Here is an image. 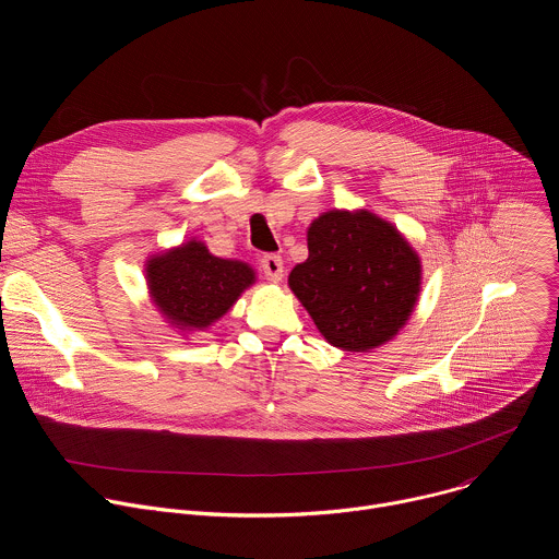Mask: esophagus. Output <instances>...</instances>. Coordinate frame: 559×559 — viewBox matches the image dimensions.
Masks as SVG:
<instances>
[{
    "mask_svg": "<svg viewBox=\"0 0 559 559\" xmlns=\"http://www.w3.org/2000/svg\"><path fill=\"white\" fill-rule=\"evenodd\" d=\"M261 270L267 276V281H274V283L283 281L285 265H283V259L278 254H263L261 257Z\"/></svg>",
    "mask_w": 559,
    "mask_h": 559,
    "instance_id": "1",
    "label": "esophagus"
}]
</instances>
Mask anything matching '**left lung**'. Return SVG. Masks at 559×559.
I'll use <instances>...</instances> for the list:
<instances>
[{"label": "left lung", "instance_id": "8db88e82", "mask_svg": "<svg viewBox=\"0 0 559 559\" xmlns=\"http://www.w3.org/2000/svg\"><path fill=\"white\" fill-rule=\"evenodd\" d=\"M307 250L289 287L330 345L367 352L405 328L423 265L391 223L367 210H330L309 225Z\"/></svg>", "mask_w": 559, "mask_h": 559}]
</instances>
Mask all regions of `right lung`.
<instances>
[{
	"instance_id": "1",
	"label": "right lung",
	"mask_w": 559,
	"mask_h": 559,
	"mask_svg": "<svg viewBox=\"0 0 559 559\" xmlns=\"http://www.w3.org/2000/svg\"><path fill=\"white\" fill-rule=\"evenodd\" d=\"M152 302L181 332H203L238 300L257 274L243 261L218 259L192 241L154 254L145 265Z\"/></svg>"
}]
</instances>
